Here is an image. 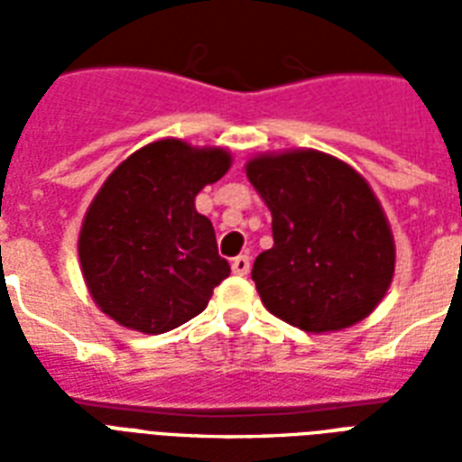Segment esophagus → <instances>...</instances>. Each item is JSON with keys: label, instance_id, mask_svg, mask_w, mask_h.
Wrapping results in <instances>:
<instances>
[{"label": "esophagus", "instance_id": "obj_1", "mask_svg": "<svg viewBox=\"0 0 462 462\" xmlns=\"http://www.w3.org/2000/svg\"><path fill=\"white\" fill-rule=\"evenodd\" d=\"M250 267H252V260L247 257V254H240V257H235V260H232V272H235V274H240V277H245V274L250 272Z\"/></svg>", "mask_w": 462, "mask_h": 462}]
</instances>
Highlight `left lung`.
I'll list each match as a JSON object with an SVG mask.
<instances>
[{
  "instance_id": "8db88e82",
  "label": "left lung",
  "mask_w": 462,
  "mask_h": 462,
  "mask_svg": "<svg viewBox=\"0 0 462 462\" xmlns=\"http://www.w3.org/2000/svg\"><path fill=\"white\" fill-rule=\"evenodd\" d=\"M247 178L272 212V250L254 260L262 304L301 331H339L386 297L396 245L368 182L327 152H262Z\"/></svg>"
}]
</instances>
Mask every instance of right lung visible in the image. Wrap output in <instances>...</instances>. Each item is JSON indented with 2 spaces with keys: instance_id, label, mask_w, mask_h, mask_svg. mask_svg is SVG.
<instances>
[{
  "instance_id": "add662e5",
  "label": "right lung",
  "mask_w": 462,
  "mask_h": 462,
  "mask_svg": "<svg viewBox=\"0 0 462 462\" xmlns=\"http://www.w3.org/2000/svg\"><path fill=\"white\" fill-rule=\"evenodd\" d=\"M230 162L225 148L162 138L106 178L79 235L86 287L104 314L125 329L162 334L208 307L230 264L195 195Z\"/></svg>"
}]
</instances>
